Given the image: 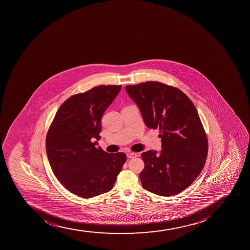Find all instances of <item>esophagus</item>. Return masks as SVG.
<instances>
[{
  "instance_id": "obj_1",
  "label": "esophagus",
  "mask_w": 250,
  "mask_h": 250,
  "mask_svg": "<svg viewBox=\"0 0 250 250\" xmlns=\"http://www.w3.org/2000/svg\"><path fill=\"white\" fill-rule=\"evenodd\" d=\"M137 156H138L137 153H134V152H128L127 153V157L129 159L135 158Z\"/></svg>"
}]
</instances>
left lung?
Returning a JSON list of instances; mask_svg holds the SVG:
<instances>
[{
	"label": "left lung",
	"instance_id": "obj_1",
	"mask_svg": "<svg viewBox=\"0 0 250 250\" xmlns=\"http://www.w3.org/2000/svg\"><path fill=\"white\" fill-rule=\"evenodd\" d=\"M146 127L161 132L162 150L142 153L145 190L161 196L185 190L204 168L208 139L197 110L183 91L158 82L125 86Z\"/></svg>",
	"mask_w": 250,
	"mask_h": 250
}]
</instances>
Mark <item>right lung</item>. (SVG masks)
I'll return each instance as SVG.
<instances>
[{
    "label": "right lung",
    "instance_id": "obj_1",
    "mask_svg": "<svg viewBox=\"0 0 250 250\" xmlns=\"http://www.w3.org/2000/svg\"><path fill=\"white\" fill-rule=\"evenodd\" d=\"M121 85H99L70 97L60 106L46 135V153L53 173L80 197L107 192L126 161L123 152L110 154L97 146L101 119Z\"/></svg>",
    "mask_w": 250,
    "mask_h": 250
}]
</instances>
